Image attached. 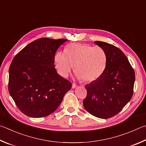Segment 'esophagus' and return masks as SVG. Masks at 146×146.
I'll list each match as a JSON object with an SVG mask.
<instances>
[{
    "label": "esophagus",
    "mask_w": 146,
    "mask_h": 146,
    "mask_svg": "<svg viewBox=\"0 0 146 146\" xmlns=\"http://www.w3.org/2000/svg\"><path fill=\"white\" fill-rule=\"evenodd\" d=\"M76 86H76V85L75 84H72V88L73 89H75V87H76Z\"/></svg>",
    "instance_id": "1"
}]
</instances>
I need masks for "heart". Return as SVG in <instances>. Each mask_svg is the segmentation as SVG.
<instances>
[{
    "mask_svg": "<svg viewBox=\"0 0 146 146\" xmlns=\"http://www.w3.org/2000/svg\"><path fill=\"white\" fill-rule=\"evenodd\" d=\"M54 62L57 72L62 77H68L75 66L76 77L88 83L98 80L104 72L107 54L100 46L71 43L66 46L65 53L55 54Z\"/></svg>",
    "mask_w": 146,
    "mask_h": 146,
    "instance_id": "heart-1",
    "label": "heart"
}]
</instances>
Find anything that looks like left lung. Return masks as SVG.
I'll list each match as a JSON object with an SVG mask.
<instances>
[{
	"label": "left lung",
	"mask_w": 146,
	"mask_h": 146,
	"mask_svg": "<svg viewBox=\"0 0 146 146\" xmlns=\"http://www.w3.org/2000/svg\"><path fill=\"white\" fill-rule=\"evenodd\" d=\"M107 54V64L102 76L86 86L83 105L91 115L108 119L121 112L131 99L135 75L125 54L112 44L94 41Z\"/></svg>",
	"instance_id": "left-lung-1"
}]
</instances>
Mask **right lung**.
<instances>
[{
    "mask_svg": "<svg viewBox=\"0 0 146 146\" xmlns=\"http://www.w3.org/2000/svg\"><path fill=\"white\" fill-rule=\"evenodd\" d=\"M68 39L39 38L13 58L9 69V92L22 113L43 117L59 107L71 82L58 75L54 57Z\"/></svg>",
    "mask_w": 146,
    "mask_h": 146,
    "instance_id": "right-lung-1",
    "label": "right lung"
}]
</instances>
